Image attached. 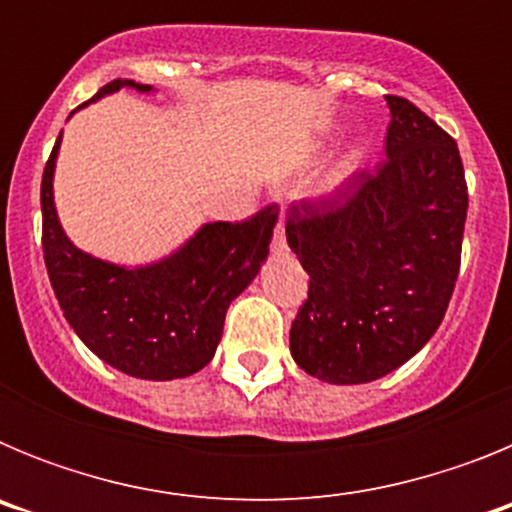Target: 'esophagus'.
<instances>
[{"label":"esophagus","instance_id":"1","mask_svg":"<svg viewBox=\"0 0 512 512\" xmlns=\"http://www.w3.org/2000/svg\"><path fill=\"white\" fill-rule=\"evenodd\" d=\"M271 248H274V253H282L284 248H287V235H284V223H279L277 230H274V241H271Z\"/></svg>","mask_w":512,"mask_h":512}]
</instances>
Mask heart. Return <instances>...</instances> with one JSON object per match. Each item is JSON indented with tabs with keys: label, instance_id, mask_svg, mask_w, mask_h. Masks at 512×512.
Segmentation results:
<instances>
[{
	"label": "heart",
	"instance_id": "heart-1",
	"mask_svg": "<svg viewBox=\"0 0 512 512\" xmlns=\"http://www.w3.org/2000/svg\"><path fill=\"white\" fill-rule=\"evenodd\" d=\"M366 164V148L364 146H351L346 156L341 158V164L336 166V171L328 176L325 182V194H336L341 189L348 187V182H354V176L364 169Z\"/></svg>",
	"mask_w": 512,
	"mask_h": 512
}]
</instances>
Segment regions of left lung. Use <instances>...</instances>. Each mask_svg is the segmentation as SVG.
I'll return each instance as SVG.
<instances>
[{
	"mask_svg": "<svg viewBox=\"0 0 512 512\" xmlns=\"http://www.w3.org/2000/svg\"><path fill=\"white\" fill-rule=\"evenodd\" d=\"M387 107V161L287 220L310 274L289 351L328 384L374 382L413 359L459 277L469 205L459 148L408 99L387 97Z\"/></svg>",
	"mask_w": 512,
	"mask_h": 512,
	"instance_id": "1",
	"label": "left lung"
}]
</instances>
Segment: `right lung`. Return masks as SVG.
Instances as JSON below:
<instances>
[{"label": "right lung", "instance_id": "right-lung-1", "mask_svg": "<svg viewBox=\"0 0 512 512\" xmlns=\"http://www.w3.org/2000/svg\"><path fill=\"white\" fill-rule=\"evenodd\" d=\"M120 89L156 92L148 84L117 79L81 107ZM61 138L63 133L45 164L40 207L45 269L63 318L117 372L151 382L192 377L215 356L230 302L269 259L277 210L266 207L246 223L200 225L182 246L148 264L97 259L81 251L58 220L53 176Z\"/></svg>", "mask_w": 512, "mask_h": 512}]
</instances>
